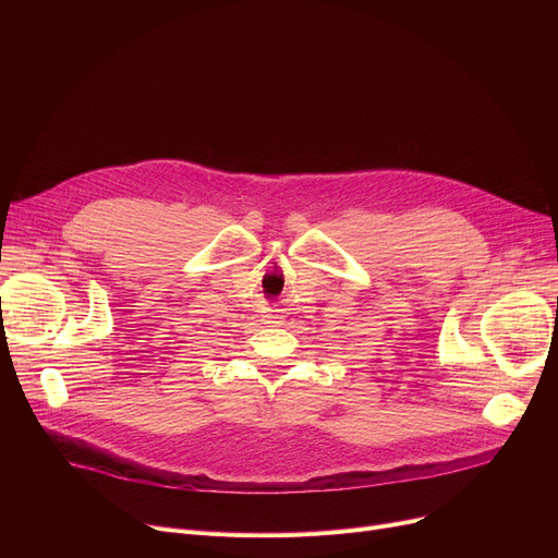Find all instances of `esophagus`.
Wrapping results in <instances>:
<instances>
[{
	"instance_id": "obj_1",
	"label": "esophagus",
	"mask_w": 558,
	"mask_h": 558,
	"mask_svg": "<svg viewBox=\"0 0 558 558\" xmlns=\"http://www.w3.org/2000/svg\"><path fill=\"white\" fill-rule=\"evenodd\" d=\"M264 324L267 326H282V320H284V316L282 314H276V312H271V314H264Z\"/></svg>"
}]
</instances>
